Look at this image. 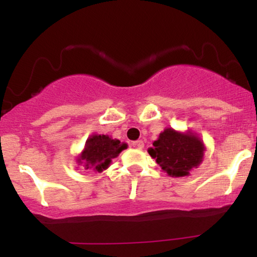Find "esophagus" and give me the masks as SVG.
<instances>
[{
  "mask_svg": "<svg viewBox=\"0 0 257 257\" xmlns=\"http://www.w3.org/2000/svg\"><path fill=\"white\" fill-rule=\"evenodd\" d=\"M133 145V147H135V149H138V150H141V149H144V141L143 140H137V141H134V143L132 144Z\"/></svg>",
  "mask_w": 257,
  "mask_h": 257,
  "instance_id": "obj_1",
  "label": "esophagus"
}]
</instances>
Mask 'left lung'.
Returning <instances> with one entry per match:
<instances>
[{
  "instance_id": "left-lung-1",
  "label": "left lung",
  "mask_w": 257,
  "mask_h": 257,
  "mask_svg": "<svg viewBox=\"0 0 257 257\" xmlns=\"http://www.w3.org/2000/svg\"><path fill=\"white\" fill-rule=\"evenodd\" d=\"M204 150V144L194 133L167 128L147 151L168 175L182 178L202 163Z\"/></svg>"
}]
</instances>
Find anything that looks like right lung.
<instances>
[{"label":"right lung","instance_id":"right-lung-1","mask_svg":"<svg viewBox=\"0 0 257 257\" xmlns=\"http://www.w3.org/2000/svg\"><path fill=\"white\" fill-rule=\"evenodd\" d=\"M126 146V144L111 139L108 135L94 134L85 141L84 150L78 156L77 163L83 164L84 169L101 173L107 169L112 159L116 158Z\"/></svg>","mask_w":257,"mask_h":257}]
</instances>
